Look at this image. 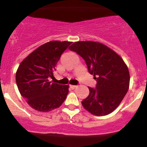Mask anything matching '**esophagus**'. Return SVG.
I'll return each instance as SVG.
<instances>
[{"mask_svg": "<svg viewBox=\"0 0 147 147\" xmlns=\"http://www.w3.org/2000/svg\"><path fill=\"white\" fill-rule=\"evenodd\" d=\"M69 86H70V87L72 89H75L77 87L76 85H69Z\"/></svg>", "mask_w": 147, "mask_h": 147, "instance_id": "obj_1", "label": "esophagus"}]
</instances>
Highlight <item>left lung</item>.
Listing matches in <instances>:
<instances>
[{
  "label": "left lung",
  "mask_w": 147,
  "mask_h": 147,
  "mask_svg": "<svg viewBox=\"0 0 147 147\" xmlns=\"http://www.w3.org/2000/svg\"><path fill=\"white\" fill-rule=\"evenodd\" d=\"M69 49L84 59L97 81L95 89L88 87L90 94L82 101L83 107L96 116L112 113L129 87V72L123 59L107 46L94 41L75 42Z\"/></svg>",
  "instance_id": "obj_1"
}]
</instances>
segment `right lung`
Returning a JSON list of instances; mask_svg holds the SVG:
<instances>
[{
    "label": "right lung",
    "instance_id": "1",
    "mask_svg": "<svg viewBox=\"0 0 147 147\" xmlns=\"http://www.w3.org/2000/svg\"><path fill=\"white\" fill-rule=\"evenodd\" d=\"M72 43L69 41L47 42L20 63L16 74L22 97L34 109L47 112L58 108L66 99L69 85L52 82L53 72L60 56Z\"/></svg>",
    "mask_w": 147,
    "mask_h": 147
}]
</instances>
